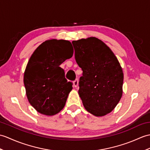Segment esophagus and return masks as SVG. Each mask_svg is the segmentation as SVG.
I'll use <instances>...</instances> for the list:
<instances>
[{
    "instance_id": "esophagus-1",
    "label": "esophagus",
    "mask_w": 150,
    "mask_h": 150,
    "mask_svg": "<svg viewBox=\"0 0 150 150\" xmlns=\"http://www.w3.org/2000/svg\"><path fill=\"white\" fill-rule=\"evenodd\" d=\"M74 86L75 88H76L79 86V80L78 79H76L75 81L74 82Z\"/></svg>"
}]
</instances>
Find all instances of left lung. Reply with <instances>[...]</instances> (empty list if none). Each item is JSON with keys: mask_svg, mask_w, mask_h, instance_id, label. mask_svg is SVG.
Returning a JSON list of instances; mask_svg holds the SVG:
<instances>
[{"mask_svg": "<svg viewBox=\"0 0 150 150\" xmlns=\"http://www.w3.org/2000/svg\"><path fill=\"white\" fill-rule=\"evenodd\" d=\"M72 44L76 63L83 71L79 90L83 105L94 116H105L122 96V68L113 52L98 38H83Z\"/></svg>", "mask_w": 150, "mask_h": 150, "instance_id": "8db88e82", "label": "left lung"}]
</instances>
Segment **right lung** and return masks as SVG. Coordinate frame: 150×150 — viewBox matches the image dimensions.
Segmentation results:
<instances>
[{
  "mask_svg": "<svg viewBox=\"0 0 150 150\" xmlns=\"http://www.w3.org/2000/svg\"><path fill=\"white\" fill-rule=\"evenodd\" d=\"M73 54L70 41L52 39L41 43L30 56L23 82L28 101L37 112L54 116L64 108L73 88L59 66Z\"/></svg>",
  "mask_w": 150,
  "mask_h": 150,
  "instance_id": "1",
  "label": "right lung"
}]
</instances>
